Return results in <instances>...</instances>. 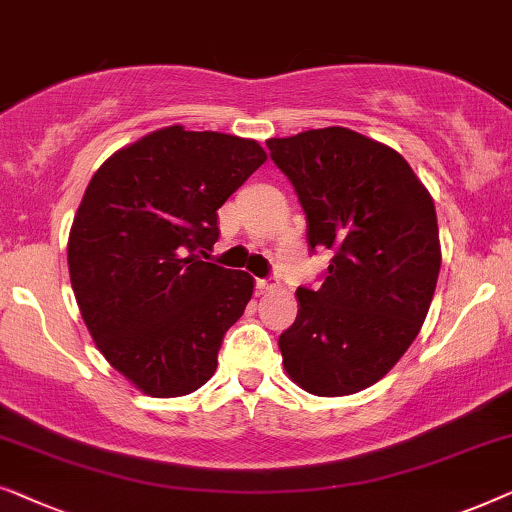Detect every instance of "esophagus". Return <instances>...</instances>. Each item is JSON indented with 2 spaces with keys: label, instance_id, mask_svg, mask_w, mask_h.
Here are the masks:
<instances>
[{
  "label": "esophagus",
  "instance_id": "34e87169",
  "mask_svg": "<svg viewBox=\"0 0 512 512\" xmlns=\"http://www.w3.org/2000/svg\"><path fill=\"white\" fill-rule=\"evenodd\" d=\"M278 287V283H276V278H257L255 280V290L259 292V294H266V292H273Z\"/></svg>",
  "mask_w": 512,
  "mask_h": 512
}]
</instances>
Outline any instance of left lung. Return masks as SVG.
<instances>
[{
	"label": "left lung",
	"mask_w": 512,
	"mask_h": 512,
	"mask_svg": "<svg viewBox=\"0 0 512 512\" xmlns=\"http://www.w3.org/2000/svg\"><path fill=\"white\" fill-rule=\"evenodd\" d=\"M306 213L308 246L334 253L278 338L283 366L315 397L378 383L427 318L441 271L434 199L403 157L345 127L269 139Z\"/></svg>",
	"instance_id": "obj_1"
}]
</instances>
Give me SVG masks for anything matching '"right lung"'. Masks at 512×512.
<instances>
[{
    "label": "right lung",
    "mask_w": 512,
    "mask_h": 512,
    "mask_svg": "<svg viewBox=\"0 0 512 512\" xmlns=\"http://www.w3.org/2000/svg\"><path fill=\"white\" fill-rule=\"evenodd\" d=\"M266 162L253 139L171 125L113 153L78 206L69 276L99 352L136 390L183 397L218 366L255 280L204 262L218 208Z\"/></svg>",
    "instance_id": "1"
}]
</instances>
